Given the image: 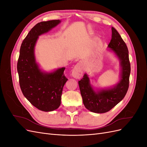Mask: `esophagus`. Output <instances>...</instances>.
<instances>
[{
	"label": "esophagus",
	"instance_id": "1",
	"mask_svg": "<svg viewBox=\"0 0 147 147\" xmlns=\"http://www.w3.org/2000/svg\"><path fill=\"white\" fill-rule=\"evenodd\" d=\"M82 74H83L82 64L80 63H78L75 65L72 71V76L75 78L79 79L82 76Z\"/></svg>",
	"mask_w": 147,
	"mask_h": 147
}]
</instances>
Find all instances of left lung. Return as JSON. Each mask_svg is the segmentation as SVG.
Returning a JSON list of instances; mask_svg holds the SVG:
<instances>
[{"instance_id": "1", "label": "left lung", "mask_w": 147, "mask_h": 147, "mask_svg": "<svg viewBox=\"0 0 147 147\" xmlns=\"http://www.w3.org/2000/svg\"><path fill=\"white\" fill-rule=\"evenodd\" d=\"M109 51L113 52L119 61L121 72L117 84L112 87L94 88L86 74L78 81L83 104L92 112L103 113L109 112L125 96L129 88L131 65L129 51L125 42L118 31L112 28V39L108 45Z\"/></svg>"}]
</instances>
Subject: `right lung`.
Wrapping results in <instances>:
<instances>
[{
  "label": "right lung",
  "instance_id": "1",
  "mask_svg": "<svg viewBox=\"0 0 147 147\" xmlns=\"http://www.w3.org/2000/svg\"><path fill=\"white\" fill-rule=\"evenodd\" d=\"M61 20L42 21L31 29L21 44L17 70L20 85L24 97L30 104L43 112H51L61 105V95L67 81L65 67L47 72L43 71L35 56V46L40 35L56 27Z\"/></svg>",
  "mask_w": 147,
  "mask_h": 147
}]
</instances>
